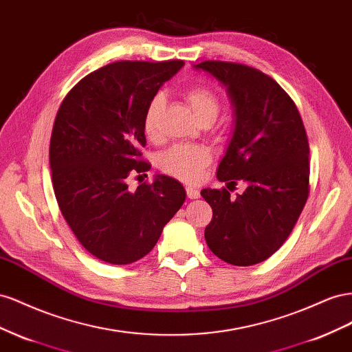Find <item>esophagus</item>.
<instances>
[{
	"label": "esophagus",
	"mask_w": 352,
	"mask_h": 352,
	"mask_svg": "<svg viewBox=\"0 0 352 352\" xmlns=\"http://www.w3.org/2000/svg\"><path fill=\"white\" fill-rule=\"evenodd\" d=\"M186 193H187V197H188V199H197V197H200L199 190H196V188H193V187H190V186L186 187Z\"/></svg>",
	"instance_id": "esophagus-1"
}]
</instances>
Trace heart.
Segmentation results:
<instances>
[{
    "mask_svg": "<svg viewBox=\"0 0 352 352\" xmlns=\"http://www.w3.org/2000/svg\"><path fill=\"white\" fill-rule=\"evenodd\" d=\"M184 100L200 124H212L221 112V98L214 88L208 85H195L184 91ZM165 98L162 94H155L150 100L143 116V131L150 142H159L160 116H162ZM210 150L199 144H175L159 155L157 165L165 174L182 179L186 183H195L202 175V170L210 164Z\"/></svg>",
    "mask_w": 352,
    "mask_h": 352,
    "instance_id": "heart-1",
    "label": "heart"
}]
</instances>
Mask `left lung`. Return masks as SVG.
I'll return each instance as SVG.
<instances>
[{"label": "left lung", "instance_id": "left-lung-1", "mask_svg": "<svg viewBox=\"0 0 352 352\" xmlns=\"http://www.w3.org/2000/svg\"><path fill=\"white\" fill-rule=\"evenodd\" d=\"M196 67L227 87L236 112L234 134L217 173L228 188L200 192L212 208L206 243L232 265L263 263L292 233L309 195L302 118L285 89L255 67L219 60ZM237 181L247 190L230 199Z\"/></svg>", "mask_w": 352, "mask_h": 352}]
</instances>
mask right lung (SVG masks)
Masks as SVG:
<instances>
[{"mask_svg": "<svg viewBox=\"0 0 352 352\" xmlns=\"http://www.w3.org/2000/svg\"><path fill=\"white\" fill-rule=\"evenodd\" d=\"M183 65L113 62L84 76L57 110L50 166L60 212L79 243L107 264L147 255L186 200L182 183L166 175L128 188L129 178L150 169L142 153L144 110Z\"/></svg>", "mask_w": 352, "mask_h": 352, "instance_id": "add662e5", "label": "right lung"}]
</instances>
